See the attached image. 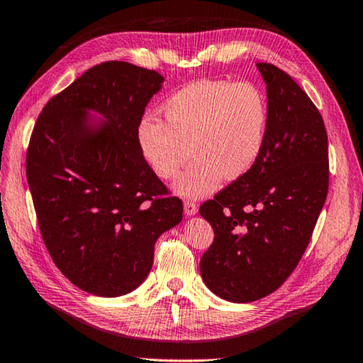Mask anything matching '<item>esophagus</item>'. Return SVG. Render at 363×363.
<instances>
[{
  "mask_svg": "<svg viewBox=\"0 0 363 363\" xmlns=\"http://www.w3.org/2000/svg\"><path fill=\"white\" fill-rule=\"evenodd\" d=\"M183 209H185L186 216H194V214H198V204L191 201V199H188V201L183 203Z\"/></svg>",
  "mask_w": 363,
  "mask_h": 363,
  "instance_id": "1",
  "label": "esophagus"
}]
</instances>
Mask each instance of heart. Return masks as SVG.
Instances as JSON below:
<instances>
[{
	"instance_id": "obj_1",
	"label": "heart",
	"mask_w": 363,
	"mask_h": 363,
	"mask_svg": "<svg viewBox=\"0 0 363 363\" xmlns=\"http://www.w3.org/2000/svg\"><path fill=\"white\" fill-rule=\"evenodd\" d=\"M164 123L145 116L138 145L147 167L162 180H173L191 154L196 157L173 190L183 198L213 193L223 178L245 177L269 135L265 94L252 83L199 80L180 88L162 104Z\"/></svg>"
}]
</instances>
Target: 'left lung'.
I'll list each match as a JSON object with an SVG mask.
<instances>
[{"label": "left lung", "instance_id": "obj_1", "mask_svg": "<svg viewBox=\"0 0 363 363\" xmlns=\"http://www.w3.org/2000/svg\"><path fill=\"white\" fill-rule=\"evenodd\" d=\"M270 124L259 162L199 208L214 240L199 262L209 290L233 303L270 295L291 275L311 239L329 188L328 134L290 75L257 64Z\"/></svg>", "mask_w": 363, "mask_h": 363}]
</instances>
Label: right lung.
I'll list each match as a JSON object with an SVG mask.
<instances>
[{"mask_svg":"<svg viewBox=\"0 0 363 363\" xmlns=\"http://www.w3.org/2000/svg\"><path fill=\"white\" fill-rule=\"evenodd\" d=\"M165 78L128 62L86 70L42 109L26 157L39 229L73 285L103 298L134 291L183 204L143 159L138 128Z\"/></svg>","mask_w":363,"mask_h":363,"instance_id":"obj_1","label":"right lung"}]
</instances>
